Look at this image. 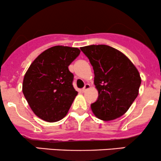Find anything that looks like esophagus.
I'll list each match as a JSON object with an SVG mask.
<instances>
[{
  "instance_id": "obj_1",
  "label": "esophagus",
  "mask_w": 161,
  "mask_h": 161,
  "mask_svg": "<svg viewBox=\"0 0 161 161\" xmlns=\"http://www.w3.org/2000/svg\"><path fill=\"white\" fill-rule=\"evenodd\" d=\"M89 88H90V85L89 84H86V85H85L84 88H83L82 89V92H86L87 90L89 89Z\"/></svg>"
}]
</instances>
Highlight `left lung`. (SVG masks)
Masks as SVG:
<instances>
[{"instance_id":"left-lung-1","label":"left lung","mask_w":161,"mask_h":161,"mask_svg":"<svg viewBox=\"0 0 161 161\" xmlns=\"http://www.w3.org/2000/svg\"><path fill=\"white\" fill-rule=\"evenodd\" d=\"M80 49L93 66L98 91L97 101L91 104L94 114L104 121L123 116L138 95L142 80L138 69L125 55L108 45Z\"/></svg>"}]
</instances>
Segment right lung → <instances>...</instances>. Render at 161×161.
I'll use <instances>...</instances> for the list:
<instances>
[{"instance_id":"1","label":"right lung","mask_w":161,"mask_h":161,"mask_svg":"<svg viewBox=\"0 0 161 161\" xmlns=\"http://www.w3.org/2000/svg\"><path fill=\"white\" fill-rule=\"evenodd\" d=\"M77 47L57 45L42 52L23 79V92L29 107L43 120L57 122L67 114L78 92L68 66L79 56Z\"/></svg>"}]
</instances>
